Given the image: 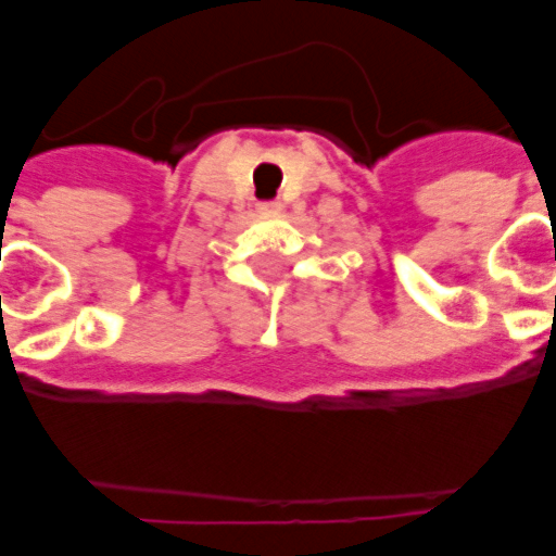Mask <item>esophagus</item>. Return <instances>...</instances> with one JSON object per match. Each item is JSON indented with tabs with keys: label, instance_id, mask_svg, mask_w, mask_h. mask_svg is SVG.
Returning a JSON list of instances; mask_svg holds the SVG:
<instances>
[{
	"label": "esophagus",
	"instance_id": "obj_1",
	"mask_svg": "<svg viewBox=\"0 0 556 556\" xmlns=\"http://www.w3.org/2000/svg\"><path fill=\"white\" fill-rule=\"evenodd\" d=\"M260 210L262 213H277L279 204H274V201H265V204H260Z\"/></svg>",
	"mask_w": 556,
	"mask_h": 556
}]
</instances>
